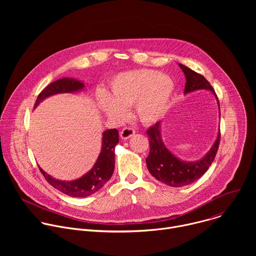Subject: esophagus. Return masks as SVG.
Segmentation results:
<instances>
[{"label":"esophagus","mask_w":256,"mask_h":256,"mask_svg":"<svg viewBox=\"0 0 256 256\" xmlns=\"http://www.w3.org/2000/svg\"><path fill=\"white\" fill-rule=\"evenodd\" d=\"M134 130L132 128H124L122 132H120V136L124 140H128L134 134Z\"/></svg>","instance_id":"obj_1"}]
</instances>
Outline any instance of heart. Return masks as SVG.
<instances>
[{"mask_svg":"<svg viewBox=\"0 0 256 256\" xmlns=\"http://www.w3.org/2000/svg\"><path fill=\"white\" fill-rule=\"evenodd\" d=\"M110 94L100 92L98 106L112 122H120L126 116L128 107L134 106L138 120L151 124L166 112L174 90L173 80L156 70L140 68L116 75L109 84Z\"/></svg>","mask_w":256,"mask_h":256,"instance_id":"b5f03b06","label":"heart"}]
</instances>
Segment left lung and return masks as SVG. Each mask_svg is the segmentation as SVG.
Wrapping results in <instances>:
<instances>
[{
	"mask_svg": "<svg viewBox=\"0 0 256 256\" xmlns=\"http://www.w3.org/2000/svg\"><path fill=\"white\" fill-rule=\"evenodd\" d=\"M179 66L184 70L186 78L184 88L186 94L200 89L210 90L216 96L218 105L220 107L214 90L204 76L181 64H179ZM147 134L149 136L150 144V153L149 156L146 158L147 167L150 173L157 180L173 188H181L190 184L206 172L216 157L221 138V132H218L212 147L202 159L194 162H184L175 157L166 148L161 138L159 122L147 130Z\"/></svg>",
	"mask_w": 256,
	"mask_h": 256,
	"instance_id": "obj_1",
	"label": "left lung"
}]
</instances>
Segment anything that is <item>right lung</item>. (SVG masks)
Listing matches in <instances>:
<instances>
[{"label":"right lung","instance_id":"1","mask_svg":"<svg viewBox=\"0 0 256 256\" xmlns=\"http://www.w3.org/2000/svg\"><path fill=\"white\" fill-rule=\"evenodd\" d=\"M84 84L72 78H62L48 85L38 95L34 107L38 106L44 99L58 93H72L80 91ZM120 142L118 130L116 128L107 130L103 132L102 148L99 157L93 168L79 179L72 181L56 180L42 168L40 172L48 184L60 192L72 198H85L98 192L106 182L110 179L116 163L114 148Z\"/></svg>","mask_w":256,"mask_h":256}]
</instances>
